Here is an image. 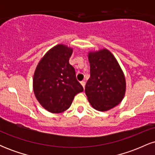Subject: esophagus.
<instances>
[{"label": "esophagus", "mask_w": 155, "mask_h": 155, "mask_svg": "<svg viewBox=\"0 0 155 155\" xmlns=\"http://www.w3.org/2000/svg\"><path fill=\"white\" fill-rule=\"evenodd\" d=\"M80 83H81V84L82 85V87H84H84H85V81H81Z\"/></svg>", "instance_id": "esophagus-1"}]
</instances>
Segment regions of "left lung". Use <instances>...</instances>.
<instances>
[{"label": "left lung", "instance_id": "obj_1", "mask_svg": "<svg viewBox=\"0 0 155 155\" xmlns=\"http://www.w3.org/2000/svg\"><path fill=\"white\" fill-rule=\"evenodd\" d=\"M90 77L85 93L92 108L99 111L111 109L123 100L126 79L120 64L106 48L88 52Z\"/></svg>", "mask_w": 155, "mask_h": 155}]
</instances>
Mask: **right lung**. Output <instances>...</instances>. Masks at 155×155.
<instances>
[{"mask_svg": "<svg viewBox=\"0 0 155 155\" xmlns=\"http://www.w3.org/2000/svg\"><path fill=\"white\" fill-rule=\"evenodd\" d=\"M73 51L72 47L58 44L46 52L35 68L33 92L41 106L51 113L66 111L75 95L84 90L69 63Z\"/></svg>", "mask_w": 155, "mask_h": 155, "instance_id": "right-lung-1", "label": "right lung"}]
</instances>
